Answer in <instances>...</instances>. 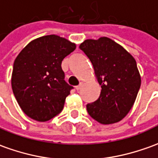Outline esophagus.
Returning <instances> with one entry per match:
<instances>
[{"mask_svg":"<svg viewBox=\"0 0 158 158\" xmlns=\"http://www.w3.org/2000/svg\"><path fill=\"white\" fill-rule=\"evenodd\" d=\"M82 85H83V83H82V82H80V84H79V85L76 86V89L79 90L80 89H81V87H82Z\"/></svg>","mask_w":158,"mask_h":158,"instance_id":"34e87169","label":"esophagus"}]
</instances>
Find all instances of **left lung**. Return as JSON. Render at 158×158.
<instances>
[{
	"instance_id": "8db88e82",
	"label": "left lung",
	"mask_w": 158,
	"mask_h": 158,
	"mask_svg": "<svg viewBox=\"0 0 158 158\" xmlns=\"http://www.w3.org/2000/svg\"><path fill=\"white\" fill-rule=\"evenodd\" d=\"M79 48L91 61L102 86L99 99L87 105L88 113L103 125L120 121L131 109L141 85L134 57L106 37L86 40Z\"/></svg>"
}]
</instances>
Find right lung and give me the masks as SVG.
I'll return each mask as SVG.
<instances>
[{
	"instance_id": "1",
	"label": "right lung",
	"mask_w": 158,
	"mask_h": 158,
	"mask_svg": "<svg viewBox=\"0 0 158 158\" xmlns=\"http://www.w3.org/2000/svg\"><path fill=\"white\" fill-rule=\"evenodd\" d=\"M76 47L55 34L43 36L31 41L15 58L12 89L28 117L44 122L63 110L73 87L64 81L61 64Z\"/></svg>"
}]
</instances>
